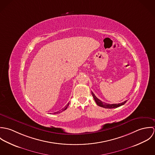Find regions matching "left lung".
Masks as SVG:
<instances>
[{"instance_id": "1", "label": "left lung", "mask_w": 155, "mask_h": 155, "mask_svg": "<svg viewBox=\"0 0 155 155\" xmlns=\"http://www.w3.org/2000/svg\"><path fill=\"white\" fill-rule=\"evenodd\" d=\"M91 94H92V95L93 96V98H94L95 101L96 102L97 104L101 107L106 108V109H114V108L119 107L124 105V104H125L127 101V100H126V101H125L121 103H119V104H108V103H104V102L101 101L100 100H99L97 97H96V96L94 95V94L93 92H92Z\"/></svg>"}]
</instances>
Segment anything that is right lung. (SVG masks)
Returning a JSON list of instances; mask_svg holds the SVG:
<instances>
[{
    "label": "right lung",
    "mask_w": 155,
    "mask_h": 155,
    "mask_svg": "<svg viewBox=\"0 0 155 155\" xmlns=\"http://www.w3.org/2000/svg\"><path fill=\"white\" fill-rule=\"evenodd\" d=\"M69 103H68V104H67L66 106L64 107H63L61 110H60V111H57V112H55L54 113V114H57V113H61V112H62V111H63L66 110L67 109V107H68V105H69Z\"/></svg>",
    "instance_id": "add662e5"
}]
</instances>
